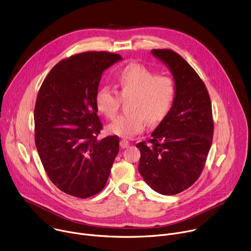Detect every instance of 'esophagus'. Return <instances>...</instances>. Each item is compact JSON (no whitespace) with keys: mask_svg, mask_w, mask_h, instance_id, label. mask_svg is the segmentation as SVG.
I'll return each instance as SVG.
<instances>
[{"mask_svg":"<svg viewBox=\"0 0 251 251\" xmlns=\"http://www.w3.org/2000/svg\"><path fill=\"white\" fill-rule=\"evenodd\" d=\"M120 145H121V147L122 148H126V147H128L129 146V141L127 140V139H122L121 140V142H120Z\"/></svg>","mask_w":251,"mask_h":251,"instance_id":"esophagus-1","label":"esophagus"}]
</instances>
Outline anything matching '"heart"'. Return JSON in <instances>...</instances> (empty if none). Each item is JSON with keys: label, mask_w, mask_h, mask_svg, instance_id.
Wrapping results in <instances>:
<instances>
[{"label": "heart", "mask_w": 251, "mask_h": 251, "mask_svg": "<svg viewBox=\"0 0 251 251\" xmlns=\"http://www.w3.org/2000/svg\"><path fill=\"white\" fill-rule=\"evenodd\" d=\"M117 89L109 86L100 88L96 94V105L107 119L114 120L122 98L128 99V112L108 126L111 133L122 137H132L142 132L147 122L151 125L160 123L171 111L176 97V85L169 75L155 74L137 63H131L119 72Z\"/></svg>", "instance_id": "b5f03b06"}]
</instances>
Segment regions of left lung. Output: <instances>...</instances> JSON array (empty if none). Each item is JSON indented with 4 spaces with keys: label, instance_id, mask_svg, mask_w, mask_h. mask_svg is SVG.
Here are the masks:
<instances>
[{
    "label": "left lung",
    "instance_id": "8db88e82",
    "mask_svg": "<svg viewBox=\"0 0 251 251\" xmlns=\"http://www.w3.org/2000/svg\"><path fill=\"white\" fill-rule=\"evenodd\" d=\"M151 52L170 68L176 97L152 137L136 144L138 171L157 193L176 195L191 187L205 167L214 134L212 103L205 83L182 56L171 49Z\"/></svg>",
    "mask_w": 251,
    "mask_h": 251
}]
</instances>
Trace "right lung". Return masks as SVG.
<instances>
[{"label": "right lung", "instance_id": "add662e5", "mask_svg": "<svg viewBox=\"0 0 251 251\" xmlns=\"http://www.w3.org/2000/svg\"><path fill=\"white\" fill-rule=\"evenodd\" d=\"M122 56L87 51L57 63L44 79L34 107V140L43 168L62 192L81 199L106 186L120 138L97 137L103 125L96 94L105 69Z\"/></svg>", "mask_w": 251, "mask_h": 251}]
</instances>
